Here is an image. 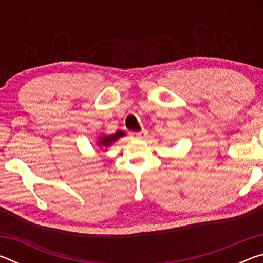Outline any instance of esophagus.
I'll return each instance as SVG.
<instances>
[{
  "mask_svg": "<svg viewBox=\"0 0 263 263\" xmlns=\"http://www.w3.org/2000/svg\"><path fill=\"white\" fill-rule=\"evenodd\" d=\"M131 135H132V137L138 138V139H144V138L147 136V131L142 130V131H139V132H132Z\"/></svg>",
  "mask_w": 263,
  "mask_h": 263,
  "instance_id": "obj_1",
  "label": "esophagus"
}]
</instances>
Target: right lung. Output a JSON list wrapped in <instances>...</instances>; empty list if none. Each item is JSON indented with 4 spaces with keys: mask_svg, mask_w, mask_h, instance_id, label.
I'll return each mask as SVG.
<instances>
[{
    "mask_svg": "<svg viewBox=\"0 0 263 263\" xmlns=\"http://www.w3.org/2000/svg\"><path fill=\"white\" fill-rule=\"evenodd\" d=\"M125 136V132L123 131H116L112 135H109V136H102L100 137V141H99V146L100 147H109V146L112 145V142L117 141L119 138Z\"/></svg>",
    "mask_w": 263,
    "mask_h": 263,
    "instance_id": "add662e5",
    "label": "right lung"
}]
</instances>
